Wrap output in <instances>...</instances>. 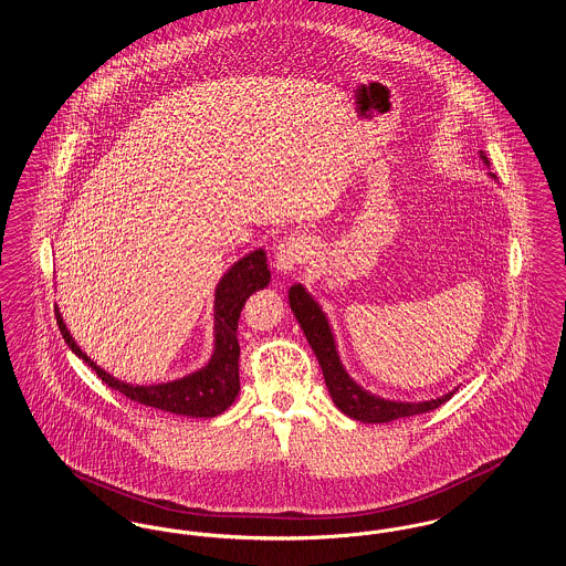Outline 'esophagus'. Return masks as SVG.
Returning <instances> with one entry per match:
<instances>
[{
  "instance_id": "34e87169",
  "label": "esophagus",
  "mask_w": 566,
  "mask_h": 566,
  "mask_svg": "<svg viewBox=\"0 0 566 566\" xmlns=\"http://www.w3.org/2000/svg\"><path fill=\"white\" fill-rule=\"evenodd\" d=\"M312 256V243L305 235H289L275 248V268L293 273L298 265H305Z\"/></svg>"
}]
</instances>
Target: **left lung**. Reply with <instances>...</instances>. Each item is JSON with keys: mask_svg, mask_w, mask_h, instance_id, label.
Returning a JSON list of instances; mask_svg holds the SVG:
<instances>
[{"mask_svg": "<svg viewBox=\"0 0 566 566\" xmlns=\"http://www.w3.org/2000/svg\"><path fill=\"white\" fill-rule=\"evenodd\" d=\"M482 159L488 163L484 155H482ZM289 303H291V310L295 312V318L301 324L312 350L323 367L324 381L333 397V403L337 405L346 416H350L354 420H360V422L379 424V422H390V420L431 411L452 399L454 392H448L441 399H432L424 403H403V401L379 399L376 395L363 390L346 374V369L342 365V358H339L337 346H335V335L331 331V324L326 321L321 305L305 293V289L301 284L291 286Z\"/></svg>", "mask_w": 566, "mask_h": 566, "instance_id": "1", "label": "left lung"}]
</instances>
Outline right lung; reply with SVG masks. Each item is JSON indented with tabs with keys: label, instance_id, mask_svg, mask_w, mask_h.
Listing matches in <instances>:
<instances>
[{
	"label": "right lung",
	"instance_id": "obj_1",
	"mask_svg": "<svg viewBox=\"0 0 566 566\" xmlns=\"http://www.w3.org/2000/svg\"><path fill=\"white\" fill-rule=\"evenodd\" d=\"M270 277L265 250H254L227 271L216 289V350L212 360L208 363V367L192 376L159 386H132L109 376L76 346L56 307L54 316L65 344L76 356H81L112 390H118L135 403L148 405L163 411L192 418H214L233 403L240 392L238 321L242 314L243 303L254 291L265 289L270 284Z\"/></svg>",
	"mask_w": 566,
	"mask_h": 566
}]
</instances>
